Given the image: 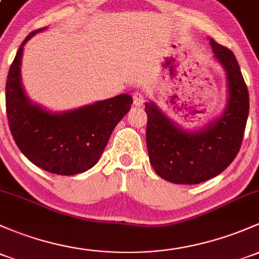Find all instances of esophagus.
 <instances>
[{
  "instance_id": "34e87169",
  "label": "esophagus",
  "mask_w": 259,
  "mask_h": 259,
  "mask_svg": "<svg viewBox=\"0 0 259 259\" xmlns=\"http://www.w3.org/2000/svg\"><path fill=\"white\" fill-rule=\"evenodd\" d=\"M133 99H134L135 105H141L144 102H145V95H144L143 92L137 91L133 93Z\"/></svg>"
}]
</instances>
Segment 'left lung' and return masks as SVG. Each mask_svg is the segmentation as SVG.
<instances>
[{"mask_svg": "<svg viewBox=\"0 0 259 259\" xmlns=\"http://www.w3.org/2000/svg\"><path fill=\"white\" fill-rule=\"evenodd\" d=\"M227 73L230 99L219 120L197 133H187L154 105L146 103V145L150 164L160 178L174 184L195 185L219 174L237 156L249 111V95L237 59L228 48L209 39Z\"/></svg>", "mask_w": 259, "mask_h": 259, "instance_id": "obj_1", "label": "left lung"}]
</instances>
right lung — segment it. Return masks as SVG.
<instances>
[{
	"instance_id": "right-lung-1",
	"label": "right lung",
	"mask_w": 259,
	"mask_h": 259,
	"mask_svg": "<svg viewBox=\"0 0 259 259\" xmlns=\"http://www.w3.org/2000/svg\"><path fill=\"white\" fill-rule=\"evenodd\" d=\"M42 29L26 37L8 70V126L16 145L29 161L48 172L75 175L97 164L114 127L129 111L133 98L120 94L62 114L32 104L21 84V58L24 43Z\"/></svg>"
}]
</instances>
